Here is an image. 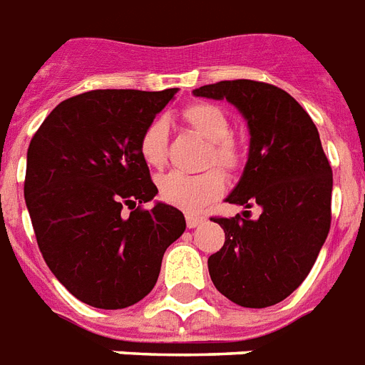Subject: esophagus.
<instances>
[{"label": "esophagus", "mask_w": 365, "mask_h": 365, "mask_svg": "<svg viewBox=\"0 0 365 365\" xmlns=\"http://www.w3.org/2000/svg\"><path fill=\"white\" fill-rule=\"evenodd\" d=\"M185 223H187L189 229H197L198 225L204 223V217H200V215H192V213H189L187 217H185Z\"/></svg>", "instance_id": "34e87169"}]
</instances>
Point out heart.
I'll use <instances>...</instances> for the list:
<instances>
[{
    "instance_id": "heart-1",
    "label": "heart",
    "mask_w": 365,
    "mask_h": 365,
    "mask_svg": "<svg viewBox=\"0 0 365 365\" xmlns=\"http://www.w3.org/2000/svg\"><path fill=\"white\" fill-rule=\"evenodd\" d=\"M183 120L210 142L206 165L215 163L225 170L238 167V148L230 138V121L219 106L212 103H195L183 108ZM168 146V123L165 118H153L138 138V152L146 165L163 167ZM159 195L167 204L185 212H197L217 198L225 189V176L217 168L198 174L168 173L159 178Z\"/></svg>"
}]
</instances>
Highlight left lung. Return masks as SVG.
Returning a JSON list of instances; mask_svg holds the SVG:
<instances>
[{"mask_svg": "<svg viewBox=\"0 0 365 365\" xmlns=\"http://www.w3.org/2000/svg\"><path fill=\"white\" fill-rule=\"evenodd\" d=\"M227 99L250 129L244 173L227 202L244 217L213 219L223 247L208 259L215 289L242 307H268L292 294L315 264L331 221V167L315 123L285 90L255 80H223L192 91ZM259 205L261 215L249 217Z\"/></svg>", "mask_w": 365, "mask_h": 365, "instance_id": "1", "label": "left lung"}]
</instances>
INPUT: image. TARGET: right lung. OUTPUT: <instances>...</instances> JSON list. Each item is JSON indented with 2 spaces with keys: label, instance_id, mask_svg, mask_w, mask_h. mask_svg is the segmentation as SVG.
<instances>
[{
  "label": "right lung",
  "instance_id": "add662e5",
  "mask_svg": "<svg viewBox=\"0 0 365 365\" xmlns=\"http://www.w3.org/2000/svg\"><path fill=\"white\" fill-rule=\"evenodd\" d=\"M176 91H86L61 101L29 142L24 197L38 250L88 306L140 302L155 287L167 247L185 230L174 206L140 208L157 187L138 138Z\"/></svg>",
  "mask_w": 365,
  "mask_h": 365
}]
</instances>
